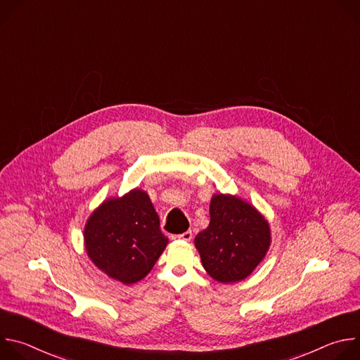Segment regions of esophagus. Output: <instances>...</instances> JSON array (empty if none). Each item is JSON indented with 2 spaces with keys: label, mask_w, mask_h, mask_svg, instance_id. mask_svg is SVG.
<instances>
[{
  "label": "esophagus",
  "mask_w": 360,
  "mask_h": 360,
  "mask_svg": "<svg viewBox=\"0 0 360 360\" xmlns=\"http://www.w3.org/2000/svg\"><path fill=\"white\" fill-rule=\"evenodd\" d=\"M176 238L188 242V240H191V239H192V232H191V231H186V232H184V233H179Z\"/></svg>",
  "instance_id": "esophagus-1"
}]
</instances>
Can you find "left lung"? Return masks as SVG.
Here are the masks:
<instances>
[{
  "label": "left lung",
  "instance_id": "1",
  "mask_svg": "<svg viewBox=\"0 0 360 360\" xmlns=\"http://www.w3.org/2000/svg\"><path fill=\"white\" fill-rule=\"evenodd\" d=\"M211 222L195 236L202 265L215 281L239 282L261 264L271 245L268 221L233 195H214Z\"/></svg>",
  "mask_w": 360,
  "mask_h": 360
}]
</instances>
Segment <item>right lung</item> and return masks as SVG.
Listing matches in <instances>:
<instances>
[{"instance_id":"right-lung-1","label":"right lung","mask_w":360,"mask_h":360,"mask_svg":"<svg viewBox=\"0 0 360 360\" xmlns=\"http://www.w3.org/2000/svg\"><path fill=\"white\" fill-rule=\"evenodd\" d=\"M89 259L125 285L143 279L168 245L160 217L145 191L102 202L84 229Z\"/></svg>"}]
</instances>
